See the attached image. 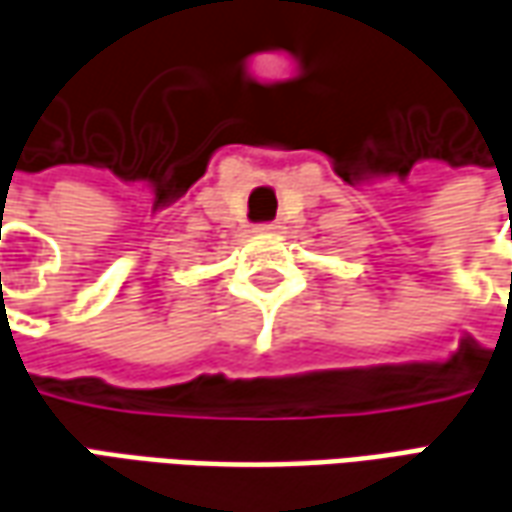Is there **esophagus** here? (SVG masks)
I'll return each mask as SVG.
<instances>
[{"instance_id": "1", "label": "esophagus", "mask_w": 512, "mask_h": 512, "mask_svg": "<svg viewBox=\"0 0 512 512\" xmlns=\"http://www.w3.org/2000/svg\"><path fill=\"white\" fill-rule=\"evenodd\" d=\"M257 235H277L280 232V227L277 224H263V227H255Z\"/></svg>"}]
</instances>
